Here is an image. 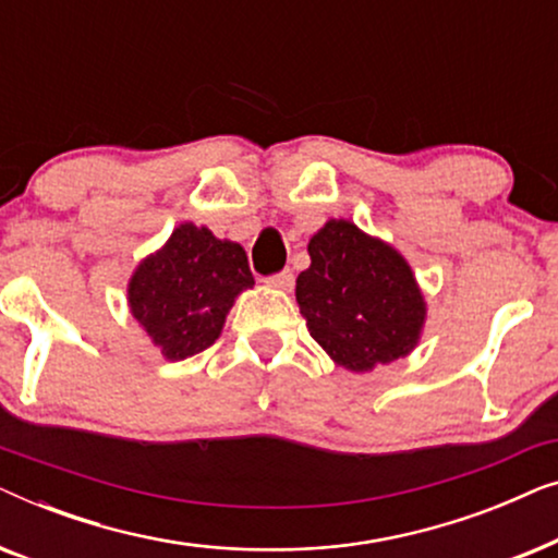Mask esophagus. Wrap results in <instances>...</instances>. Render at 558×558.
Returning a JSON list of instances; mask_svg holds the SVG:
<instances>
[{
    "instance_id": "esophagus-1",
    "label": "esophagus",
    "mask_w": 558,
    "mask_h": 558,
    "mask_svg": "<svg viewBox=\"0 0 558 558\" xmlns=\"http://www.w3.org/2000/svg\"><path fill=\"white\" fill-rule=\"evenodd\" d=\"M266 284L274 287V289H284V292H289V289L294 287V274L284 269V271H277L271 274V277H266Z\"/></svg>"
}]
</instances>
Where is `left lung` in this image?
Returning <instances> with one entry per match:
<instances>
[{"instance_id": "1", "label": "left lung", "mask_w": 558, "mask_h": 558, "mask_svg": "<svg viewBox=\"0 0 558 558\" xmlns=\"http://www.w3.org/2000/svg\"><path fill=\"white\" fill-rule=\"evenodd\" d=\"M307 251L312 264L296 277V302L335 363L363 373L414 350L426 312L401 254L348 220H330Z\"/></svg>"}]
</instances>
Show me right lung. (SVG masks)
<instances>
[{
  "label": "right lung",
  "instance_id": "right-lung-1",
  "mask_svg": "<svg viewBox=\"0 0 558 558\" xmlns=\"http://www.w3.org/2000/svg\"><path fill=\"white\" fill-rule=\"evenodd\" d=\"M248 287L254 274L239 243L182 223L165 248L134 271L129 307L162 355L182 361L218 340L233 300Z\"/></svg>",
  "mask_w": 558,
  "mask_h": 558
}]
</instances>
